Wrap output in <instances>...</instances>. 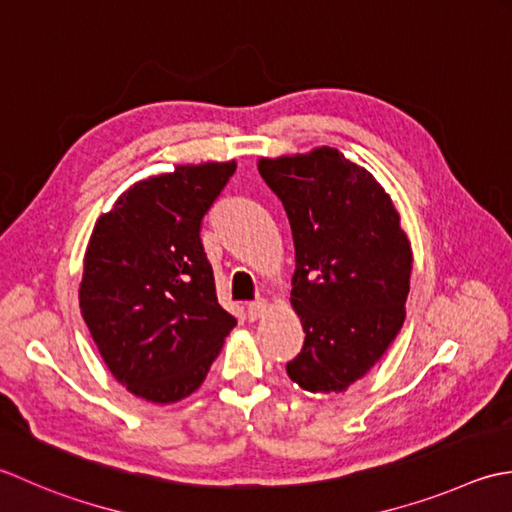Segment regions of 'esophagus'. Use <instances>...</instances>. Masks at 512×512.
<instances>
[{
	"label": "esophagus",
	"instance_id": "obj_1",
	"mask_svg": "<svg viewBox=\"0 0 512 512\" xmlns=\"http://www.w3.org/2000/svg\"><path fill=\"white\" fill-rule=\"evenodd\" d=\"M265 311H267V302L265 300H252L247 305V314H249V318H252V320L263 316Z\"/></svg>",
	"mask_w": 512,
	"mask_h": 512
}]
</instances>
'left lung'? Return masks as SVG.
<instances>
[{
	"mask_svg": "<svg viewBox=\"0 0 512 512\" xmlns=\"http://www.w3.org/2000/svg\"><path fill=\"white\" fill-rule=\"evenodd\" d=\"M296 247L291 305L305 342L287 375L302 389L340 393L398 336L406 316L411 243L391 196L333 148L260 159Z\"/></svg>",
	"mask_w": 512,
	"mask_h": 512,
	"instance_id": "8db88e82",
	"label": "left lung"
}]
</instances>
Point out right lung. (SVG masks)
<instances>
[{"label":"right lung","instance_id":"right-lung-1","mask_svg":"<svg viewBox=\"0 0 512 512\" xmlns=\"http://www.w3.org/2000/svg\"><path fill=\"white\" fill-rule=\"evenodd\" d=\"M236 163L179 165L119 196L92 229L81 316L130 393L168 404L201 387L236 318L218 305L205 214Z\"/></svg>","mask_w":512,"mask_h":512}]
</instances>
